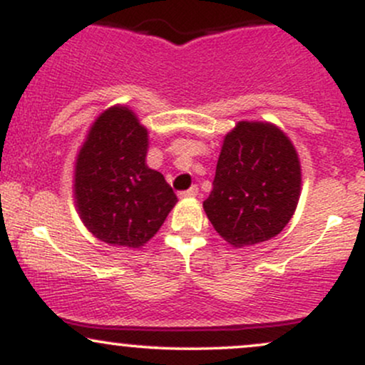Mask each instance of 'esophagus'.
<instances>
[{"label":"esophagus","mask_w":365,"mask_h":365,"mask_svg":"<svg viewBox=\"0 0 365 365\" xmlns=\"http://www.w3.org/2000/svg\"><path fill=\"white\" fill-rule=\"evenodd\" d=\"M197 194H199V187L197 185H192L190 188H188V190H185V192H182V197H195Z\"/></svg>","instance_id":"34e87169"}]
</instances>
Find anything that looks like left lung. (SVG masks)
I'll return each instance as SVG.
<instances>
[{
  "mask_svg": "<svg viewBox=\"0 0 365 365\" xmlns=\"http://www.w3.org/2000/svg\"><path fill=\"white\" fill-rule=\"evenodd\" d=\"M295 145L269 121H238L225 135L204 211L223 240L242 249L278 235L299 204Z\"/></svg>",
  "mask_w": 365,
  "mask_h": 365,
  "instance_id": "8db88e82",
  "label": "left lung"
}]
</instances>
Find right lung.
<instances>
[{
    "label": "right lung",
    "mask_w": 365,
    "mask_h": 365,
    "mask_svg": "<svg viewBox=\"0 0 365 365\" xmlns=\"http://www.w3.org/2000/svg\"><path fill=\"white\" fill-rule=\"evenodd\" d=\"M148 128L128 106L96 118L77 154L75 207L86 228L110 245L140 249L177 204L165 177L145 165Z\"/></svg>",
    "instance_id": "add662e5"
}]
</instances>
